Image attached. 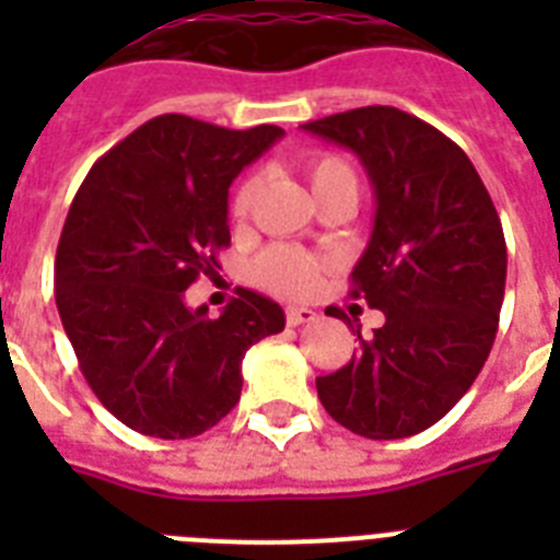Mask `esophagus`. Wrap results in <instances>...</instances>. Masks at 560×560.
Instances as JSON below:
<instances>
[{"instance_id": "34e87169", "label": "esophagus", "mask_w": 560, "mask_h": 560, "mask_svg": "<svg viewBox=\"0 0 560 560\" xmlns=\"http://www.w3.org/2000/svg\"><path fill=\"white\" fill-rule=\"evenodd\" d=\"M316 319V311H311V308H303V305H289V308H285V323L289 325H305V323H314Z\"/></svg>"}]
</instances>
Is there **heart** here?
Instances as JSON below:
<instances>
[{"instance_id":"1","label":"heart","mask_w":560,"mask_h":560,"mask_svg":"<svg viewBox=\"0 0 560 560\" xmlns=\"http://www.w3.org/2000/svg\"><path fill=\"white\" fill-rule=\"evenodd\" d=\"M303 173L305 179L311 182V190H314L316 199L339 185H355V176L348 162L334 156V153L308 156L303 162ZM252 192H255V179L241 182V187L232 196V212L235 215H244L249 210ZM319 269H323V260L308 255V252L294 249V246H271V249L257 257L255 280L266 289L280 291V294L303 296L314 291L316 280H319Z\"/></svg>"}]
</instances>
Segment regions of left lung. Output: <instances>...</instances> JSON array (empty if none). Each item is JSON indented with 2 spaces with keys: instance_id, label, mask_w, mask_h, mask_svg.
I'll list each match as a JSON object with an SVG mask.
<instances>
[{
  "instance_id": "1",
  "label": "left lung",
  "mask_w": 560,
  "mask_h": 560,
  "mask_svg": "<svg viewBox=\"0 0 560 560\" xmlns=\"http://www.w3.org/2000/svg\"><path fill=\"white\" fill-rule=\"evenodd\" d=\"M303 128L368 171L375 221L350 296L384 314L373 336L355 325L359 350L319 375L316 393L353 434L409 438L468 393L491 353L508 277L502 221L463 148L415 114L364 106ZM330 316L350 325L345 311Z\"/></svg>"
}]
</instances>
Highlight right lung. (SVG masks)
I'll return each instance as SVG.
<instances>
[{
  "label": "right lung",
  "instance_id": "obj_1",
  "mask_svg": "<svg viewBox=\"0 0 560 560\" xmlns=\"http://www.w3.org/2000/svg\"><path fill=\"white\" fill-rule=\"evenodd\" d=\"M283 137L160 114L86 173L56 252V305L81 373L133 432L185 440L241 398L246 350L285 328L283 308L249 289L207 316L185 291L215 277L230 246L237 173Z\"/></svg>",
  "mask_w": 560,
  "mask_h": 560
}]
</instances>
